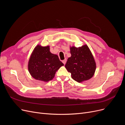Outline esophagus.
I'll return each instance as SVG.
<instances>
[{
  "mask_svg": "<svg viewBox=\"0 0 125 125\" xmlns=\"http://www.w3.org/2000/svg\"><path fill=\"white\" fill-rule=\"evenodd\" d=\"M62 62H63V63L65 65V64H66V59H65V60H63L62 61Z\"/></svg>",
  "mask_w": 125,
  "mask_h": 125,
  "instance_id": "obj_1",
  "label": "esophagus"
}]
</instances>
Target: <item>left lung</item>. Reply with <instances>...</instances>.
Returning <instances> with one entry per match:
<instances>
[{
    "label": "left lung",
    "mask_w": 125,
    "mask_h": 125,
    "mask_svg": "<svg viewBox=\"0 0 125 125\" xmlns=\"http://www.w3.org/2000/svg\"><path fill=\"white\" fill-rule=\"evenodd\" d=\"M71 57L68 58L65 68L71 77L78 83L90 80L94 75L96 64L92 53L87 44L81 47H70Z\"/></svg>",
    "instance_id": "1"
}]
</instances>
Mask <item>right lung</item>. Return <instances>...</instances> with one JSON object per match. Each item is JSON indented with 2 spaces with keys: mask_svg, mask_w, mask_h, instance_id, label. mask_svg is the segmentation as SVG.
<instances>
[{
  "mask_svg": "<svg viewBox=\"0 0 125 125\" xmlns=\"http://www.w3.org/2000/svg\"><path fill=\"white\" fill-rule=\"evenodd\" d=\"M49 45H37L33 50L28 63V69L35 80L48 82L53 79L56 73L64 64L58 56L51 52Z\"/></svg>",
  "mask_w": 125,
  "mask_h": 125,
  "instance_id": "right-lung-1",
  "label": "right lung"
}]
</instances>
